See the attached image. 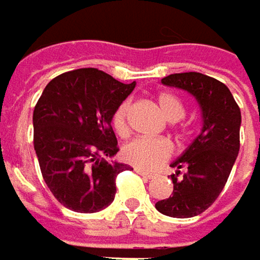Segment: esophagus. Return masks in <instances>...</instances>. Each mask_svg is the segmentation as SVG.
<instances>
[{
    "label": "esophagus",
    "instance_id": "34e87169",
    "mask_svg": "<svg viewBox=\"0 0 260 260\" xmlns=\"http://www.w3.org/2000/svg\"><path fill=\"white\" fill-rule=\"evenodd\" d=\"M137 173H138L140 176H143L144 179H153V175H152V173H147V172H144V170H137Z\"/></svg>",
    "mask_w": 260,
    "mask_h": 260
}]
</instances>
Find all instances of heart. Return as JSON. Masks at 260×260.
Listing matches in <instances>:
<instances>
[{"instance_id": "b5f03b06", "label": "heart", "mask_w": 260, "mask_h": 260, "mask_svg": "<svg viewBox=\"0 0 260 260\" xmlns=\"http://www.w3.org/2000/svg\"><path fill=\"white\" fill-rule=\"evenodd\" d=\"M158 107L170 122L181 120L185 113L182 102L172 93H161L158 96ZM128 110H129V102L123 101L116 108L111 117L113 128L120 137L128 135ZM172 153H173V146L170 144V141L164 138H149V137L134 138L122 149L123 159L131 166L137 167L138 170H144V172H153L159 169L172 156Z\"/></svg>"}]
</instances>
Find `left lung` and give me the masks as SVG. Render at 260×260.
<instances>
[{
	"label": "left lung",
	"instance_id": "8db88e82",
	"mask_svg": "<svg viewBox=\"0 0 260 260\" xmlns=\"http://www.w3.org/2000/svg\"><path fill=\"white\" fill-rule=\"evenodd\" d=\"M194 96L202 113V131L172 162L173 194L155 203L169 217L191 218L205 212L223 191L239 152L241 111L231 90L218 79L199 72L161 79ZM182 168L185 169L183 174Z\"/></svg>",
	"mask_w": 260,
	"mask_h": 260
}]
</instances>
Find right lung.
Instances as JSON below:
<instances>
[{
    "instance_id": "obj_1",
    "label": "right lung",
    "mask_w": 260,
    "mask_h": 260,
    "mask_svg": "<svg viewBox=\"0 0 260 260\" xmlns=\"http://www.w3.org/2000/svg\"><path fill=\"white\" fill-rule=\"evenodd\" d=\"M134 88L88 68L55 77L39 98L34 150L48 188L68 209L91 214L113 203L116 178L128 166L108 161L119 152L111 117Z\"/></svg>"
}]
</instances>
